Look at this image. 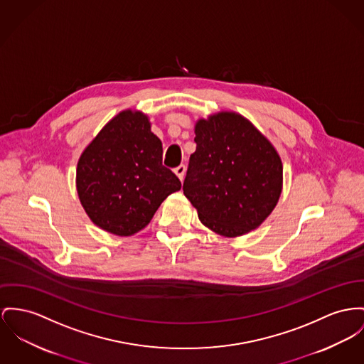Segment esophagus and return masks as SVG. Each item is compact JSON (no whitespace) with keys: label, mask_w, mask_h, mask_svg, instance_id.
I'll return each instance as SVG.
<instances>
[{"label":"esophagus","mask_w":364,"mask_h":364,"mask_svg":"<svg viewBox=\"0 0 364 364\" xmlns=\"http://www.w3.org/2000/svg\"><path fill=\"white\" fill-rule=\"evenodd\" d=\"M185 171H186V167H185V164H181V166H178L173 172L178 175V178L182 181L183 179V176H185Z\"/></svg>","instance_id":"obj_1"}]
</instances>
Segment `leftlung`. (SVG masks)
Here are the masks:
<instances>
[{
	"label": "left lung",
	"instance_id": "1",
	"mask_svg": "<svg viewBox=\"0 0 364 364\" xmlns=\"http://www.w3.org/2000/svg\"><path fill=\"white\" fill-rule=\"evenodd\" d=\"M183 193L200 220L222 236L258 228L282 193V160L267 138L236 113L196 124Z\"/></svg>",
	"mask_w": 364,
	"mask_h": 364
}]
</instances>
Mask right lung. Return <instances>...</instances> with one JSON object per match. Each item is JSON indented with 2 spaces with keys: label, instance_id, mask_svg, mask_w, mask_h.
I'll use <instances>...</instances> for the list:
<instances>
[{
  "label": "right lung",
  "instance_id": "right-lung-1",
  "mask_svg": "<svg viewBox=\"0 0 364 364\" xmlns=\"http://www.w3.org/2000/svg\"><path fill=\"white\" fill-rule=\"evenodd\" d=\"M179 189V178L163 166L161 141L139 112L125 110L107 122L78 160L77 192L84 210L117 236L144 229Z\"/></svg>",
  "mask_w": 364,
  "mask_h": 364
}]
</instances>
